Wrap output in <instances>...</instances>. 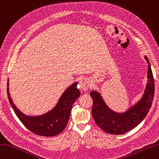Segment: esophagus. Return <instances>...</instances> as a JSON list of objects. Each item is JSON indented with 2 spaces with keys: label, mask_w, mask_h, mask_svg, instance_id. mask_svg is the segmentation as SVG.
Here are the masks:
<instances>
[{
  "label": "esophagus",
  "mask_w": 159,
  "mask_h": 159,
  "mask_svg": "<svg viewBox=\"0 0 159 159\" xmlns=\"http://www.w3.org/2000/svg\"><path fill=\"white\" fill-rule=\"evenodd\" d=\"M79 85L81 90L85 92L88 89L89 87V80L88 79H87V78H84V79H82L80 80Z\"/></svg>",
  "instance_id": "obj_1"
}]
</instances>
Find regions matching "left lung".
I'll list each match as a JSON object with an SVG mask.
<instances>
[{"instance_id": "8db88e82", "label": "left lung", "mask_w": 159, "mask_h": 159, "mask_svg": "<svg viewBox=\"0 0 159 159\" xmlns=\"http://www.w3.org/2000/svg\"><path fill=\"white\" fill-rule=\"evenodd\" d=\"M148 82L143 94L135 105L123 113L114 111L105 103L101 94L93 90L90 96L93 99L92 114L96 123L103 131L111 134H123L134 128L145 119L152 106L154 96V80L148 57Z\"/></svg>"}]
</instances>
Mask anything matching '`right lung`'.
Returning <instances> with one entry per match:
<instances>
[{
	"instance_id": "add662e5",
	"label": "right lung",
	"mask_w": 159,
	"mask_h": 159,
	"mask_svg": "<svg viewBox=\"0 0 159 159\" xmlns=\"http://www.w3.org/2000/svg\"><path fill=\"white\" fill-rule=\"evenodd\" d=\"M77 84L78 82L74 83L65 90L51 110L38 116L26 115L16 107L9 94V79L7 92L9 101L16 115L28 129L39 136H54L63 131L69 120L71 107L80 95V91L76 88Z\"/></svg>"
}]
</instances>
